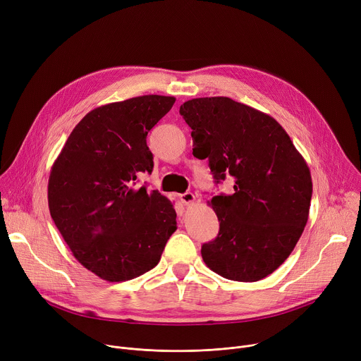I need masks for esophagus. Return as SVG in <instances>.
<instances>
[{"label":"esophagus","instance_id":"34e87169","mask_svg":"<svg viewBox=\"0 0 361 361\" xmlns=\"http://www.w3.org/2000/svg\"><path fill=\"white\" fill-rule=\"evenodd\" d=\"M180 200H181V202L184 205H190V204H192L195 201V195L192 192H184V194L180 195Z\"/></svg>","mask_w":361,"mask_h":361}]
</instances>
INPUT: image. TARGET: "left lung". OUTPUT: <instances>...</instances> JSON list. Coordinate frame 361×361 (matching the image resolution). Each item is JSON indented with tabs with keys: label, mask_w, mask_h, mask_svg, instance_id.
I'll use <instances>...</instances> for the list:
<instances>
[{
	"label": "left lung",
	"mask_w": 361,
	"mask_h": 361,
	"mask_svg": "<svg viewBox=\"0 0 361 361\" xmlns=\"http://www.w3.org/2000/svg\"><path fill=\"white\" fill-rule=\"evenodd\" d=\"M180 114L192 130L194 157L209 159L216 183L233 178L234 192L209 202L220 221L202 244L204 263L234 281H259L294 250L310 212L312 174L286 130L228 97L185 101Z\"/></svg>",
	"instance_id": "left-lung-1"
}]
</instances>
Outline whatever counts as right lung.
<instances>
[{"label":"right lung","instance_id":"add662e5","mask_svg":"<svg viewBox=\"0 0 361 361\" xmlns=\"http://www.w3.org/2000/svg\"><path fill=\"white\" fill-rule=\"evenodd\" d=\"M174 102V97L141 95L94 109L51 167V219L78 263L106 281L131 280L156 267L177 230L171 201L135 187L138 174L154 167L147 134Z\"/></svg>","mask_w":361,"mask_h":361}]
</instances>
